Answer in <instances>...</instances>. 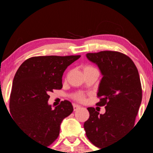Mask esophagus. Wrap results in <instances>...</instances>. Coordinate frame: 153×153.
Wrapping results in <instances>:
<instances>
[{
	"label": "esophagus",
	"mask_w": 153,
	"mask_h": 153,
	"mask_svg": "<svg viewBox=\"0 0 153 153\" xmlns=\"http://www.w3.org/2000/svg\"><path fill=\"white\" fill-rule=\"evenodd\" d=\"M81 108V106L78 105V104H73V109L74 111H77L78 109H79Z\"/></svg>",
	"instance_id": "34e87169"
}]
</instances>
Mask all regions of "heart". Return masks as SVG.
<instances>
[{
	"label": "heart",
	"mask_w": 153,
	"mask_h": 153,
	"mask_svg": "<svg viewBox=\"0 0 153 153\" xmlns=\"http://www.w3.org/2000/svg\"><path fill=\"white\" fill-rule=\"evenodd\" d=\"M95 69V68L89 67V66H86V67H84V70H87V69ZM75 98L78 99V101H84V96L81 94H78L77 95H75Z\"/></svg>",
	"instance_id": "heart-1"
}]
</instances>
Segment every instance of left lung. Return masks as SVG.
Masks as SVG:
<instances>
[{
    "label": "left lung",
    "instance_id": "obj_1",
    "mask_svg": "<svg viewBox=\"0 0 153 153\" xmlns=\"http://www.w3.org/2000/svg\"><path fill=\"white\" fill-rule=\"evenodd\" d=\"M86 58L99 68L102 78L97 95V105L105 106L100 114L88 107L89 118L84 127L88 139L98 148L109 146L124 135L135 124L142 100L138 71L133 61L115 51L87 53Z\"/></svg>",
    "mask_w": 153,
    "mask_h": 153
}]
</instances>
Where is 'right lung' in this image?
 <instances>
[{
	"mask_svg": "<svg viewBox=\"0 0 153 153\" xmlns=\"http://www.w3.org/2000/svg\"><path fill=\"white\" fill-rule=\"evenodd\" d=\"M81 55L38 56L26 60L12 82L10 109L18 126L34 141L49 146L59 135L60 126L73 111L69 101L52 109L49 92L62 88V76L68 66Z\"/></svg>",
	"mask_w": 153,
	"mask_h": 153,
	"instance_id": "add662e5",
	"label": "right lung"
}]
</instances>
